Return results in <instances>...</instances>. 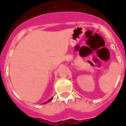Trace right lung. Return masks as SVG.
<instances>
[{"mask_svg": "<svg viewBox=\"0 0 126 126\" xmlns=\"http://www.w3.org/2000/svg\"><path fill=\"white\" fill-rule=\"evenodd\" d=\"M52 99H53V98H51L50 99H49V100H48V101H47L46 102H45V103H43V104H46V103H47L48 102H50V101H52Z\"/></svg>", "mask_w": 126, "mask_h": 126, "instance_id": "1", "label": "right lung"}]
</instances>
